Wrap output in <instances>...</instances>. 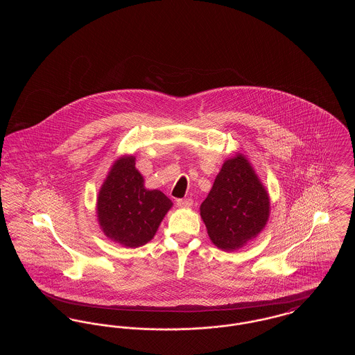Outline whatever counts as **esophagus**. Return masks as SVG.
Listing matches in <instances>:
<instances>
[{"label":"esophagus","instance_id":"obj_1","mask_svg":"<svg viewBox=\"0 0 355 355\" xmlns=\"http://www.w3.org/2000/svg\"><path fill=\"white\" fill-rule=\"evenodd\" d=\"M175 205L178 207H190L193 205V200H190V198H178L175 201Z\"/></svg>","mask_w":355,"mask_h":355}]
</instances>
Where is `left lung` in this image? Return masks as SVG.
Instances as JSON below:
<instances>
[{
	"mask_svg": "<svg viewBox=\"0 0 355 355\" xmlns=\"http://www.w3.org/2000/svg\"><path fill=\"white\" fill-rule=\"evenodd\" d=\"M269 197L243 155L227 159L201 205L210 239L230 252L257 236L269 218Z\"/></svg>",
	"mask_w": 355,
	"mask_h": 355,
	"instance_id": "left-lung-1",
	"label": "left lung"
}]
</instances>
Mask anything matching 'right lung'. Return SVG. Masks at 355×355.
Returning <instances> with one entry per match:
<instances>
[{
	"mask_svg": "<svg viewBox=\"0 0 355 355\" xmlns=\"http://www.w3.org/2000/svg\"><path fill=\"white\" fill-rule=\"evenodd\" d=\"M171 201L159 190H146L135 157H123L110 170L98 194L102 230L121 245L138 248L152 239Z\"/></svg>",
	"mask_w": 355,
	"mask_h": 355,
	"instance_id": "add662e5",
	"label": "right lung"
}]
</instances>
